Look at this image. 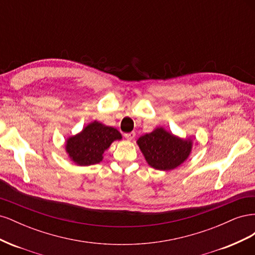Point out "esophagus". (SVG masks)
I'll return each mask as SVG.
<instances>
[{"instance_id": "1", "label": "esophagus", "mask_w": 255, "mask_h": 255, "mask_svg": "<svg viewBox=\"0 0 255 255\" xmlns=\"http://www.w3.org/2000/svg\"><path fill=\"white\" fill-rule=\"evenodd\" d=\"M135 136H136L135 132H130V133H126L125 134V137L127 138L128 140H133L134 138H135Z\"/></svg>"}]
</instances>
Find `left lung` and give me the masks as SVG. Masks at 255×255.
I'll return each mask as SVG.
<instances>
[{"label":"left lung","mask_w":255,"mask_h":255,"mask_svg":"<svg viewBox=\"0 0 255 255\" xmlns=\"http://www.w3.org/2000/svg\"><path fill=\"white\" fill-rule=\"evenodd\" d=\"M143 156L151 167L157 170H172L189 156L192 142L157 128L137 140Z\"/></svg>","instance_id":"obj_1"}]
</instances>
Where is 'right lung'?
<instances>
[{"label":"right lung","mask_w":255,"mask_h":255,"mask_svg":"<svg viewBox=\"0 0 255 255\" xmlns=\"http://www.w3.org/2000/svg\"><path fill=\"white\" fill-rule=\"evenodd\" d=\"M121 138L118 129L95 121L84 128L78 135L67 139L66 151L76 165H95L103 159V153L112 142Z\"/></svg>","instance_id":"1"}]
</instances>
